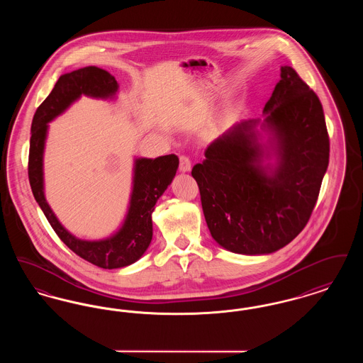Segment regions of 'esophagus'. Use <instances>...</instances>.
Returning a JSON list of instances; mask_svg holds the SVG:
<instances>
[{
    "label": "esophagus",
    "instance_id": "obj_1",
    "mask_svg": "<svg viewBox=\"0 0 363 363\" xmlns=\"http://www.w3.org/2000/svg\"><path fill=\"white\" fill-rule=\"evenodd\" d=\"M190 169H191V164H190L189 157L181 156L179 157V172L181 173H189Z\"/></svg>",
    "mask_w": 363,
    "mask_h": 363
}]
</instances>
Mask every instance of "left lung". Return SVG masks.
Instances as JSON below:
<instances>
[{
  "label": "left lung",
  "mask_w": 363,
  "mask_h": 363,
  "mask_svg": "<svg viewBox=\"0 0 363 363\" xmlns=\"http://www.w3.org/2000/svg\"><path fill=\"white\" fill-rule=\"evenodd\" d=\"M196 179L209 233L225 250L271 255L303 230L329 162L318 96L289 65L262 110L208 145Z\"/></svg>",
  "instance_id": "1"
}]
</instances>
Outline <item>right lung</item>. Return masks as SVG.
Masks as SVG:
<instances>
[{"label": "right lung", "mask_w": 363, "mask_h": 363, "mask_svg": "<svg viewBox=\"0 0 363 363\" xmlns=\"http://www.w3.org/2000/svg\"><path fill=\"white\" fill-rule=\"evenodd\" d=\"M118 83L107 70L86 67L60 76L50 95L35 113L31 125L28 178L35 200L55 234L72 252L104 269L128 267L143 257L152 241V212L156 201L173 182L179 166L178 156L156 159L135 157L132 190L121 225L104 240H82L68 231L49 206L45 196L43 155L49 123L64 114L82 96L116 101Z\"/></svg>", "instance_id": "right-lung-1"}]
</instances>
